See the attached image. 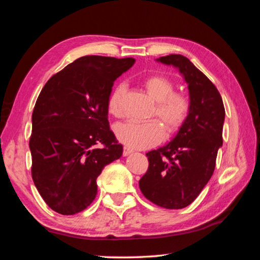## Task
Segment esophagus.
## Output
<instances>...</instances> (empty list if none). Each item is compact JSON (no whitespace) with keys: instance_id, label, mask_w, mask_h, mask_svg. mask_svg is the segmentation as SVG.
<instances>
[{"instance_id":"34e87169","label":"esophagus","mask_w":260,"mask_h":260,"mask_svg":"<svg viewBox=\"0 0 260 260\" xmlns=\"http://www.w3.org/2000/svg\"><path fill=\"white\" fill-rule=\"evenodd\" d=\"M131 152H133V149L132 148H129V147H127V146H125L124 147V149H122V155L124 156H127V155H129Z\"/></svg>"}]
</instances>
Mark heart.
<instances>
[{
	"label": "heart",
	"mask_w": 260,
	"mask_h": 260,
	"mask_svg": "<svg viewBox=\"0 0 260 260\" xmlns=\"http://www.w3.org/2000/svg\"><path fill=\"white\" fill-rule=\"evenodd\" d=\"M143 86L148 94L156 101L152 114L164 121L169 133L181 128L190 113L191 103L182 91H174V83L170 78L161 74H152L143 79ZM126 90L125 83H117L107 100L109 114L121 118L122 98ZM118 140L132 148H149L159 143L164 138V128L156 119L147 121H127L114 127Z\"/></svg>",
	"instance_id": "obj_1"
}]
</instances>
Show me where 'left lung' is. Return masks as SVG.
<instances>
[{"label":"left lung","instance_id":"1","mask_svg":"<svg viewBox=\"0 0 260 260\" xmlns=\"http://www.w3.org/2000/svg\"><path fill=\"white\" fill-rule=\"evenodd\" d=\"M158 60L182 73L191 109L170 143L147 152L149 166L139 186L153 204L183 209L196 200L212 177L218 149L222 146L225 108L217 87L187 57L172 54Z\"/></svg>","mask_w":260,"mask_h":260}]
</instances>
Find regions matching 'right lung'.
<instances>
[{"label": "right lung", "instance_id": "1", "mask_svg": "<svg viewBox=\"0 0 260 260\" xmlns=\"http://www.w3.org/2000/svg\"><path fill=\"white\" fill-rule=\"evenodd\" d=\"M135 59L83 56L54 74L32 114V179L55 212L71 215L91 204L105 165L120 158L108 120L113 82Z\"/></svg>", "mask_w": 260, "mask_h": 260}]
</instances>
